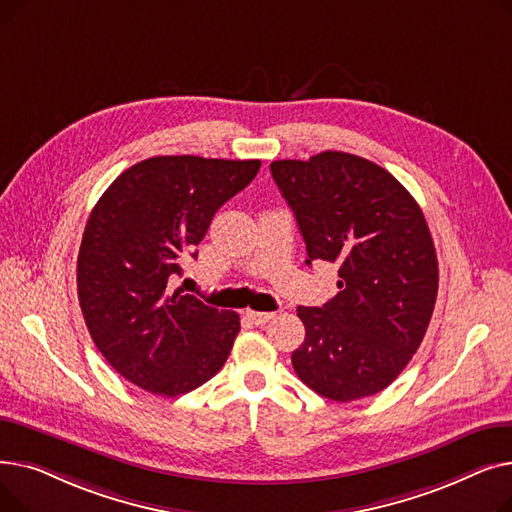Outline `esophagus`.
Here are the masks:
<instances>
[{
	"mask_svg": "<svg viewBox=\"0 0 512 512\" xmlns=\"http://www.w3.org/2000/svg\"><path fill=\"white\" fill-rule=\"evenodd\" d=\"M272 317H274V313H267V311H247V319H251V324H255V326L267 324Z\"/></svg>",
	"mask_w": 512,
	"mask_h": 512,
	"instance_id": "esophagus-1",
	"label": "esophagus"
}]
</instances>
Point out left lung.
<instances>
[{"mask_svg":"<svg viewBox=\"0 0 512 512\" xmlns=\"http://www.w3.org/2000/svg\"><path fill=\"white\" fill-rule=\"evenodd\" d=\"M294 211L307 265L338 267L340 292L299 307L305 342L292 367L319 396L351 402L382 392L417 353L438 297V257L423 211L390 172L324 151L272 161Z\"/></svg>","mask_w":512,"mask_h":512,"instance_id":"1","label":"left lung"}]
</instances>
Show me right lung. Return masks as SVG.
<instances>
[{"instance_id": "add662e5", "label": "right lung", "mask_w": 512, "mask_h": 512, "mask_svg": "<svg viewBox=\"0 0 512 512\" xmlns=\"http://www.w3.org/2000/svg\"><path fill=\"white\" fill-rule=\"evenodd\" d=\"M259 159L161 155L124 170L101 195L78 251V303L89 334L122 378L176 398L218 373L240 332L236 311L172 292L182 263Z\"/></svg>"}]
</instances>
